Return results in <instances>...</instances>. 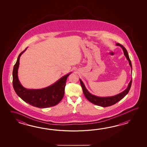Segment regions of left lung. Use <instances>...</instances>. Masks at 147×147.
<instances>
[{
	"label": "left lung",
	"mask_w": 147,
	"mask_h": 147,
	"mask_svg": "<svg viewBox=\"0 0 147 147\" xmlns=\"http://www.w3.org/2000/svg\"><path fill=\"white\" fill-rule=\"evenodd\" d=\"M116 46H118L121 47L122 50L123 51V53L125 56L126 57L127 59L129 61V64L131 67V72H132V65H131V60L129 58V55H128V51L126 50V49L123 47L122 45H120L119 43H117ZM81 87L82 88L83 92L84 94V96L89 100L91 103H94V105H96L102 107H107L111 106L112 105H115V103L118 102L120 100H121L124 97L128 94L129 91L130 89L131 84H132V78L130 82L128 84V87L125 90L122 91V92L118 94L113 96L111 97H98L94 96V94H90L88 91L87 88L85 87L84 82L81 80V79H79Z\"/></svg>",
	"instance_id": "1"
}]
</instances>
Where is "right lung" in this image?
<instances>
[{
    "label": "right lung",
    "mask_w": 147,
    "mask_h": 147,
    "mask_svg": "<svg viewBox=\"0 0 147 147\" xmlns=\"http://www.w3.org/2000/svg\"><path fill=\"white\" fill-rule=\"evenodd\" d=\"M27 48L19 54L13 67V87L17 94L25 102L32 106L46 108L56 106L62 100L68 77L71 74L63 76L53 84L40 89H26L20 84L18 77L20 57Z\"/></svg>",
    "instance_id": "1"
}]
</instances>
